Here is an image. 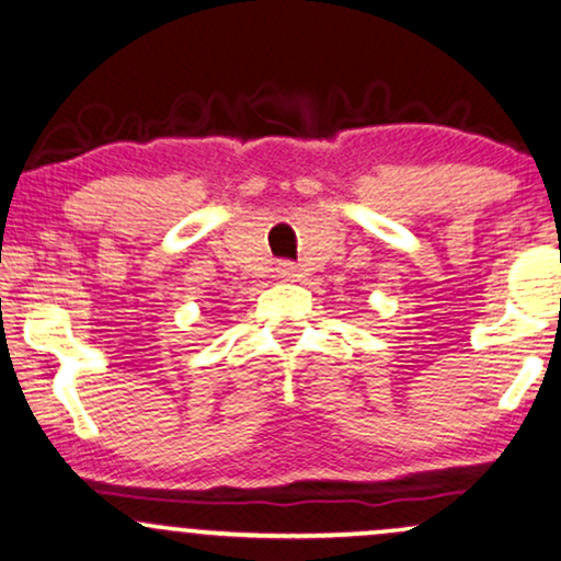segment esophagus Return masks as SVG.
<instances>
[{
  "instance_id": "obj_1",
  "label": "esophagus",
  "mask_w": 561,
  "mask_h": 561,
  "mask_svg": "<svg viewBox=\"0 0 561 561\" xmlns=\"http://www.w3.org/2000/svg\"><path fill=\"white\" fill-rule=\"evenodd\" d=\"M275 275H278L280 280H294V278H299V267H296L294 262H278Z\"/></svg>"
}]
</instances>
